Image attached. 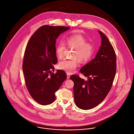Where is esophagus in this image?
<instances>
[{
	"mask_svg": "<svg viewBox=\"0 0 134 134\" xmlns=\"http://www.w3.org/2000/svg\"><path fill=\"white\" fill-rule=\"evenodd\" d=\"M66 75H67V79H69L70 77V75L69 73H66Z\"/></svg>",
	"mask_w": 134,
	"mask_h": 134,
	"instance_id": "esophagus-1",
	"label": "esophagus"
}]
</instances>
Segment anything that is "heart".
Returning a JSON list of instances; mask_svg holds the SVG:
<instances>
[{
	"mask_svg": "<svg viewBox=\"0 0 134 134\" xmlns=\"http://www.w3.org/2000/svg\"><path fill=\"white\" fill-rule=\"evenodd\" d=\"M64 43L60 42L56 47V54L58 58L63 57L64 52L66 49L65 44L69 48H73L74 51L72 53V60L64 59L60 61L58 67L60 70H63L69 73L73 72L78 64V59L80 62L84 63L88 61L92 57L94 53V46L89 43L82 36L74 35L67 37L64 40Z\"/></svg>",
	"mask_w": 134,
	"mask_h": 134,
	"instance_id": "obj_1",
	"label": "heart"
}]
</instances>
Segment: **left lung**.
<instances>
[{"label": "left lung", "instance_id": "obj_1", "mask_svg": "<svg viewBox=\"0 0 134 134\" xmlns=\"http://www.w3.org/2000/svg\"><path fill=\"white\" fill-rule=\"evenodd\" d=\"M98 32L102 41L96 57L80 70L88 80L76 75L70 77L74 83V102L83 110L93 108L104 99L110 91L116 73L115 50L107 37Z\"/></svg>", "mask_w": 134, "mask_h": 134}]
</instances>
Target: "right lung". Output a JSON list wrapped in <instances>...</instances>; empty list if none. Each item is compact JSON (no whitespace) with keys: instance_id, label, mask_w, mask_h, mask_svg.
Wrapping results in <instances>:
<instances>
[{"instance_id":"obj_1","label":"right lung","mask_w":134,"mask_h":134,"mask_svg":"<svg viewBox=\"0 0 134 134\" xmlns=\"http://www.w3.org/2000/svg\"><path fill=\"white\" fill-rule=\"evenodd\" d=\"M70 28L44 25L32 35L27 43L23 70L26 87L33 99L47 105L56 99L55 92L66 79L65 72L58 70L52 74L57 63L56 42L59 36Z\"/></svg>"}]
</instances>
